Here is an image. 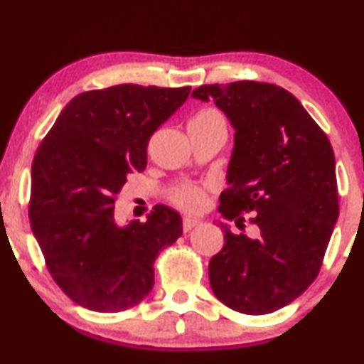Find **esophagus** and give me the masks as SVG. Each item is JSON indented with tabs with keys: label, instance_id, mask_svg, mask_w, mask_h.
Listing matches in <instances>:
<instances>
[{
	"label": "esophagus",
	"instance_id": "esophagus-1",
	"mask_svg": "<svg viewBox=\"0 0 364 364\" xmlns=\"http://www.w3.org/2000/svg\"><path fill=\"white\" fill-rule=\"evenodd\" d=\"M196 225H200L198 219H191V217H186V219H183V231H185V232H190L191 229L196 228Z\"/></svg>",
	"mask_w": 364,
	"mask_h": 364
}]
</instances>
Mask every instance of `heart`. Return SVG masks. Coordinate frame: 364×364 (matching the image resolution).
<instances>
[{
	"label": "heart",
	"instance_id": "obj_1",
	"mask_svg": "<svg viewBox=\"0 0 364 364\" xmlns=\"http://www.w3.org/2000/svg\"><path fill=\"white\" fill-rule=\"evenodd\" d=\"M198 116H220L215 111H203ZM171 203L186 214H198L207 205V188L200 185H183L169 195Z\"/></svg>",
	"mask_w": 364,
	"mask_h": 364
}]
</instances>
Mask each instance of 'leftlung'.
<instances>
[{"instance_id": "1", "label": "left lung", "mask_w": 364, "mask_h": 364, "mask_svg": "<svg viewBox=\"0 0 364 364\" xmlns=\"http://www.w3.org/2000/svg\"><path fill=\"white\" fill-rule=\"evenodd\" d=\"M191 95L214 101L236 129L219 212L240 229L252 214L260 231L248 237L223 225L224 248L208 263L212 291L245 315L281 310L316 279L339 217L332 145L301 102L274 83H214Z\"/></svg>"}]
</instances>
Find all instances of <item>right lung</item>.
Listing matches in <instances>:
<instances>
[{
	"mask_svg": "<svg viewBox=\"0 0 364 364\" xmlns=\"http://www.w3.org/2000/svg\"><path fill=\"white\" fill-rule=\"evenodd\" d=\"M191 87L135 83L82 92L66 104L32 162L28 217L46 267L72 301L124 311L149 296L154 262L183 235L181 217L156 205L145 223H114L116 195L147 166L154 132Z\"/></svg>",
	"mask_w": 364,
	"mask_h": 364,
	"instance_id": "1",
	"label": "right lung"
}]
</instances>
